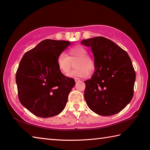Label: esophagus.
<instances>
[{
    "instance_id": "34e87169",
    "label": "esophagus",
    "mask_w": 150,
    "mask_h": 150,
    "mask_svg": "<svg viewBox=\"0 0 150 150\" xmlns=\"http://www.w3.org/2000/svg\"><path fill=\"white\" fill-rule=\"evenodd\" d=\"M81 80H80V79H79V78H75V81L76 83H77V82H79V81H80Z\"/></svg>"
}]
</instances>
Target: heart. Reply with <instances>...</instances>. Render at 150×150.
<instances>
[{
  "label": "heart",
  "instance_id": "b5f03b06",
  "mask_svg": "<svg viewBox=\"0 0 150 150\" xmlns=\"http://www.w3.org/2000/svg\"><path fill=\"white\" fill-rule=\"evenodd\" d=\"M57 64L60 72L67 76L75 64V69L70 73V77H87L88 73H92L95 69V62L89 55L87 48L82 45L69 48L67 54L61 52L57 55Z\"/></svg>",
  "mask_w": 150,
  "mask_h": 150
}]
</instances>
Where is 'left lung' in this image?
Returning <instances> with one entry per match:
<instances>
[{
	"label": "left lung",
	"instance_id": "1",
	"mask_svg": "<svg viewBox=\"0 0 150 150\" xmlns=\"http://www.w3.org/2000/svg\"><path fill=\"white\" fill-rule=\"evenodd\" d=\"M95 57V72L85 81L84 96L91 110L101 116L120 112L132 99L136 73L125 50L104 37L84 40Z\"/></svg>",
	"mask_w": 150,
	"mask_h": 150
}]
</instances>
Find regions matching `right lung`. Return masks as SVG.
<instances>
[{
	"label": "right lung",
	"mask_w": 150,
	"mask_h": 150,
	"mask_svg": "<svg viewBox=\"0 0 150 150\" xmlns=\"http://www.w3.org/2000/svg\"><path fill=\"white\" fill-rule=\"evenodd\" d=\"M70 42L44 40L24 55L16 73L20 103L35 116L49 118L65 107L74 79L60 72L57 57Z\"/></svg>",
	"instance_id": "obj_1"
}]
</instances>
